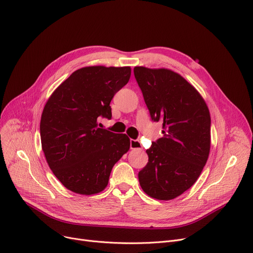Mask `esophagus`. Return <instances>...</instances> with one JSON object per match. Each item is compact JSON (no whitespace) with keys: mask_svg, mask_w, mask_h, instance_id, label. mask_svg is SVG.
<instances>
[{"mask_svg":"<svg viewBox=\"0 0 253 253\" xmlns=\"http://www.w3.org/2000/svg\"><path fill=\"white\" fill-rule=\"evenodd\" d=\"M130 148L131 149H141V143L138 139H131L130 140Z\"/></svg>","mask_w":253,"mask_h":253,"instance_id":"esophagus-1","label":"esophagus"}]
</instances>
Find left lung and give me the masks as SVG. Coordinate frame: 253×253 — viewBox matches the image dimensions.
Returning <instances> with one entry per match:
<instances>
[{
	"label": "left lung",
	"mask_w": 253,
	"mask_h": 253,
	"mask_svg": "<svg viewBox=\"0 0 253 253\" xmlns=\"http://www.w3.org/2000/svg\"><path fill=\"white\" fill-rule=\"evenodd\" d=\"M151 120L163 121L164 136L146 149L148 163L138 173L150 197L171 200L189 189L207 164L211 149V115L203 96L169 69L135 67Z\"/></svg>",
	"instance_id": "8db88e82"
}]
</instances>
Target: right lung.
<instances>
[{
  "mask_svg": "<svg viewBox=\"0 0 253 253\" xmlns=\"http://www.w3.org/2000/svg\"><path fill=\"white\" fill-rule=\"evenodd\" d=\"M130 75V67H84L47 99L40 126L42 147L67 189L82 195L103 191L114 165L129 150L126 134L99 128L97 121L111 119V100Z\"/></svg>",
  "mask_w": 253,
  "mask_h": 253,
  "instance_id": "1",
  "label": "right lung"
}]
</instances>
